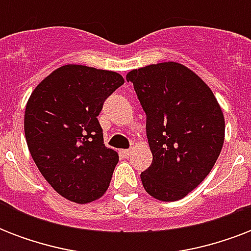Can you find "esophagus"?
<instances>
[{
    "instance_id": "34e87169",
    "label": "esophagus",
    "mask_w": 251,
    "mask_h": 251,
    "mask_svg": "<svg viewBox=\"0 0 251 251\" xmlns=\"http://www.w3.org/2000/svg\"><path fill=\"white\" fill-rule=\"evenodd\" d=\"M131 152H133V150H130V149H127V150H122V155H124V156L125 157H129L130 155H131Z\"/></svg>"
}]
</instances>
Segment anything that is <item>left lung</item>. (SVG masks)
Wrapping results in <instances>:
<instances>
[{"label":"left lung","mask_w":251,"mask_h":251,"mask_svg":"<svg viewBox=\"0 0 251 251\" xmlns=\"http://www.w3.org/2000/svg\"><path fill=\"white\" fill-rule=\"evenodd\" d=\"M131 82L146 113L152 163L141 173L151 197L175 202L206 178L218 160L226 122L218 100L195 73L177 62L131 70Z\"/></svg>","instance_id":"8db88e82"}]
</instances>
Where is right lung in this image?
<instances>
[{
	"instance_id": "right-lung-1",
	"label": "right lung",
	"mask_w": 251,
	"mask_h": 251,
	"mask_svg": "<svg viewBox=\"0 0 251 251\" xmlns=\"http://www.w3.org/2000/svg\"><path fill=\"white\" fill-rule=\"evenodd\" d=\"M124 82L118 73L65 65L29 96L25 134L31 156L49 185L72 202L96 201L109 187L118 155L104 145L98 116Z\"/></svg>"
}]
</instances>
